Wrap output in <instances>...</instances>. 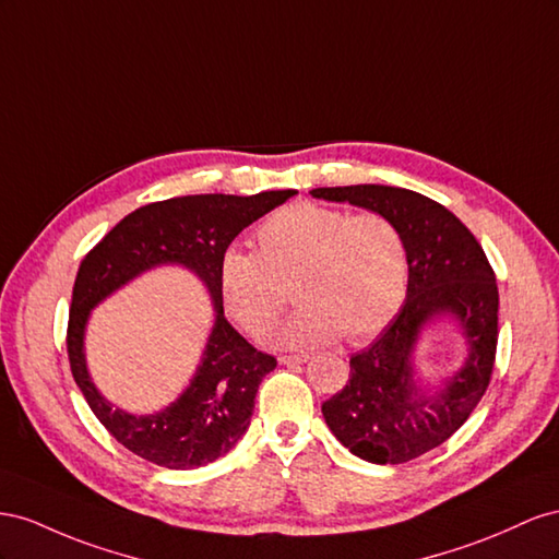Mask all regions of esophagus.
<instances>
[{"mask_svg":"<svg viewBox=\"0 0 559 559\" xmlns=\"http://www.w3.org/2000/svg\"><path fill=\"white\" fill-rule=\"evenodd\" d=\"M278 360L283 365H299V362H307L309 356L307 354H297V356H278Z\"/></svg>","mask_w":559,"mask_h":559,"instance_id":"34e87169","label":"esophagus"}]
</instances>
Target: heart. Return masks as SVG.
Here are the masks:
<instances>
[{
    "label": "heart",
    "mask_w": 559,
    "mask_h": 559,
    "mask_svg": "<svg viewBox=\"0 0 559 559\" xmlns=\"http://www.w3.org/2000/svg\"><path fill=\"white\" fill-rule=\"evenodd\" d=\"M254 241L258 252L227 248L217 269L229 313L254 337L276 323L288 283L301 307L274 334L281 346H321L342 334L350 344L365 342L403 305L407 250L386 215L293 203L271 213Z\"/></svg>",
    "instance_id": "heart-1"
}]
</instances>
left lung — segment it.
Returning <instances> with one entry per match:
<instances>
[{
	"mask_svg": "<svg viewBox=\"0 0 559 559\" xmlns=\"http://www.w3.org/2000/svg\"><path fill=\"white\" fill-rule=\"evenodd\" d=\"M313 199L386 215L407 250V297L379 337L350 356L346 386L323 403V417L344 448L370 464H405L436 450L464 426L485 395L499 340V288L477 238L438 201L403 187H318ZM452 312L469 358L438 393L413 379L411 354L420 328Z\"/></svg>",
	"mask_w": 559,
	"mask_h": 559,
	"instance_id": "8db88e82",
	"label": "left lung"
}]
</instances>
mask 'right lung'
Masks as SVG:
<instances>
[{
  "mask_svg": "<svg viewBox=\"0 0 559 559\" xmlns=\"http://www.w3.org/2000/svg\"><path fill=\"white\" fill-rule=\"evenodd\" d=\"M295 194V189H283L254 197L197 194L156 201L126 215L82 260L68 323L70 368L95 417L126 450L164 468H199L225 456L248 430L254 395L276 368V358L246 342L225 318L217 269L238 234ZM162 263L191 267L204 281L216 307V325L186 393L166 411L138 418L111 408L94 389L85 370L83 332L93 306L142 270Z\"/></svg>",
  "mask_w": 559,
  "mask_h": 559,
  "instance_id": "right-lung-1",
  "label": "right lung"
}]
</instances>
